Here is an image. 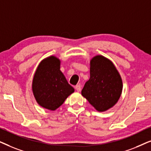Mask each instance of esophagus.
<instances>
[{
  "instance_id": "esophagus-1",
  "label": "esophagus",
  "mask_w": 151,
  "mask_h": 151,
  "mask_svg": "<svg viewBox=\"0 0 151 151\" xmlns=\"http://www.w3.org/2000/svg\"><path fill=\"white\" fill-rule=\"evenodd\" d=\"M75 88H76V90L78 92H80V91H81V86H80V85H76L75 86Z\"/></svg>"
}]
</instances>
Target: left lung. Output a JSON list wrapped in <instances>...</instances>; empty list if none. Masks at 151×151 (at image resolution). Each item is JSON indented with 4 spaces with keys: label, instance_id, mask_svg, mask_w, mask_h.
I'll list each match as a JSON object with an SVG mask.
<instances>
[{
    "label": "left lung",
    "instance_id": "obj_1",
    "mask_svg": "<svg viewBox=\"0 0 151 151\" xmlns=\"http://www.w3.org/2000/svg\"><path fill=\"white\" fill-rule=\"evenodd\" d=\"M122 80L114 64L101 55L90 60V78L84 84L82 96L99 112L112 108L122 92Z\"/></svg>",
    "mask_w": 151,
    "mask_h": 151
}]
</instances>
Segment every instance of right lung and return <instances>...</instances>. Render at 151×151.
Returning <instances> with one entry per match:
<instances>
[{"mask_svg":"<svg viewBox=\"0 0 151 151\" xmlns=\"http://www.w3.org/2000/svg\"><path fill=\"white\" fill-rule=\"evenodd\" d=\"M60 63L54 55L42 60L32 80V92L37 103L50 111L59 108L75 91L60 71Z\"/></svg>","mask_w":151,"mask_h":151,"instance_id":"add662e5","label":"right lung"}]
</instances>
